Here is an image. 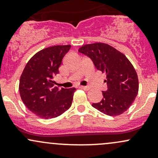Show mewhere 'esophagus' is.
<instances>
[{
  "mask_svg": "<svg viewBox=\"0 0 158 158\" xmlns=\"http://www.w3.org/2000/svg\"><path fill=\"white\" fill-rule=\"evenodd\" d=\"M80 88L85 90H88L90 89V88L88 86H80Z\"/></svg>",
  "mask_w": 158,
  "mask_h": 158,
  "instance_id": "34e87169",
  "label": "esophagus"
}]
</instances>
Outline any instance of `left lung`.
Instances as JSON below:
<instances>
[{
    "instance_id": "8db88e82",
    "label": "left lung",
    "mask_w": 158,
    "mask_h": 158,
    "mask_svg": "<svg viewBox=\"0 0 158 158\" xmlns=\"http://www.w3.org/2000/svg\"><path fill=\"white\" fill-rule=\"evenodd\" d=\"M79 52L88 56L97 70L106 74L108 89L92 106L108 116L120 115L129 108L139 89L137 74L126 56L104 43L83 45Z\"/></svg>"
}]
</instances>
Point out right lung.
<instances>
[{
  "label": "right lung",
  "mask_w": 158,
  "mask_h": 158,
  "mask_svg": "<svg viewBox=\"0 0 158 158\" xmlns=\"http://www.w3.org/2000/svg\"><path fill=\"white\" fill-rule=\"evenodd\" d=\"M70 45H57L35 53L27 62L19 81L23 102L30 111L42 119L59 117L71 106L76 88L54 87L63 57Z\"/></svg>",
  "instance_id": "obj_1"
}]
</instances>
